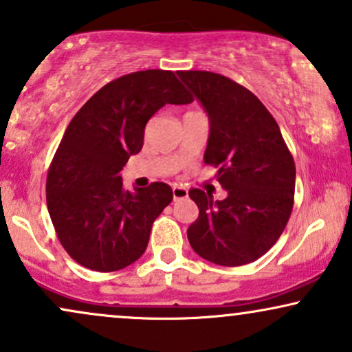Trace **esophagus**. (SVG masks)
I'll use <instances>...</instances> for the list:
<instances>
[{"instance_id": "obj_1", "label": "esophagus", "mask_w": 352, "mask_h": 352, "mask_svg": "<svg viewBox=\"0 0 352 352\" xmlns=\"http://www.w3.org/2000/svg\"><path fill=\"white\" fill-rule=\"evenodd\" d=\"M173 192V200H184V198L188 197V190L184 188V187H173L172 188Z\"/></svg>"}]
</instances>
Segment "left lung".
Wrapping results in <instances>:
<instances>
[{
    "label": "left lung",
    "instance_id": "8db88e82",
    "mask_svg": "<svg viewBox=\"0 0 352 352\" xmlns=\"http://www.w3.org/2000/svg\"><path fill=\"white\" fill-rule=\"evenodd\" d=\"M179 77L208 114L205 164L218 168L228 192L213 200L190 190L200 214L187 236L203 259L236 267L264 256L285 230L295 193V162L280 128L254 93L213 72L188 70Z\"/></svg>",
    "mask_w": 352,
    "mask_h": 352
}]
</instances>
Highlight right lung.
Listing matches in <instances>:
<instances>
[{"instance_id":"right-lung-1","label":"right lung","mask_w":352,"mask_h":352,"mask_svg":"<svg viewBox=\"0 0 352 352\" xmlns=\"http://www.w3.org/2000/svg\"><path fill=\"white\" fill-rule=\"evenodd\" d=\"M192 101L173 72H134L104 85L70 121L45 190L58 239L83 267L114 272L146 251L172 188L154 182L129 192L120 172L142 149L147 121L160 108Z\"/></svg>"}]
</instances>
